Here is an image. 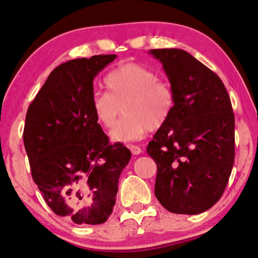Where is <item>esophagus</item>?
Listing matches in <instances>:
<instances>
[{
    "label": "esophagus",
    "mask_w": 258,
    "mask_h": 258,
    "mask_svg": "<svg viewBox=\"0 0 258 258\" xmlns=\"http://www.w3.org/2000/svg\"><path fill=\"white\" fill-rule=\"evenodd\" d=\"M128 148H130V150H131V152H132L133 155H140V154H141V152H142L141 148L138 147V146H133V145H131Z\"/></svg>",
    "instance_id": "1"
}]
</instances>
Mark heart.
Wrapping results in <instances>:
<instances>
[{"mask_svg": "<svg viewBox=\"0 0 258 258\" xmlns=\"http://www.w3.org/2000/svg\"><path fill=\"white\" fill-rule=\"evenodd\" d=\"M108 93H95L92 111L102 127L115 124L123 110L124 117L109 133L112 142L128 143L143 138L149 130L167 123L175 106V94L167 82L138 63H126L104 78Z\"/></svg>", "mask_w": 258, "mask_h": 258, "instance_id": "heart-1", "label": "heart"}]
</instances>
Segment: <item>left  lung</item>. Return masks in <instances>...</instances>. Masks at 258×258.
I'll use <instances>...</instances> for the list:
<instances>
[{
	"mask_svg": "<svg viewBox=\"0 0 258 258\" xmlns=\"http://www.w3.org/2000/svg\"><path fill=\"white\" fill-rule=\"evenodd\" d=\"M175 94L171 117L147 152L157 164L155 195L165 209L196 215L223 195L234 163V115L223 82L180 49H155Z\"/></svg>",
	"mask_w": 258,
	"mask_h": 258,
	"instance_id": "8db88e82",
	"label": "left lung"
}]
</instances>
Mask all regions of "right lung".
<instances>
[{
    "label": "right lung",
    "instance_id": "obj_1",
    "mask_svg": "<svg viewBox=\"0 0 258 258\" xmlns=\"http://www.w3.org/2000/svg\"><path fill=\"white\" fill-rule=\"evenodd\" d=\"M93 55L61 63L28 107L24 145L34 182L56 215L101 224L116 203L131 151L110 145L92 111L93 80L116 59Z\"/></svg>",
    "mask_w": 258,
    "mask_h": 258
}]
</instances>
